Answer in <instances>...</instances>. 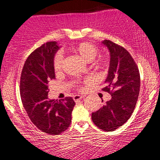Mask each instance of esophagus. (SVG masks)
<instances>
[{"label": "esophagus", "instance_id": "34e87169", "mask_svg": "<svg viewBox=\"0 0 160 160\" xmlns=\"http://www.w3.org/2000/svg\"><path fill=\"white\" fill-rule=\"evenodd\" d=\"M82 97H83V96H80V95H75L73 96V99H74V101H75V102H78L79 100L82 99Z\"/></svg>", "mask_w": 160, "mask_h": 160}]
</instances>
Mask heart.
<instances>
[{
    "label": "heart",
    "mask_w": 160,
    "mask_h": 160,
    "mask_svg": "<svg viewBox=\"0 0 160 160\" xmlns=\"http://www.w3.org/2000/svg\"><path fill=\"white\" fill-rule=\"evenodd\" d=\"M72 51L82 58L86 62H92L93 66L98 69H102L107 65V61L104 57H98L96 58L98 53V49L96 46L88 42H82L71 48ZM62 64V56L57 53L53 58V67L56 72L60 70Z\"/></svg>",
    "instance_id": "heart-1"
}]
</instances>
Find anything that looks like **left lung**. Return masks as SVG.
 <instances>
[{
  "mask_svg": "<svg viewBox=\"0 0 160 160\" xmlns=\"http://www.w3.org/2000/svg\"><path fill=\"white\" fill-rule=\"evenodd\" d=\"M109 48L110 64L106 87L102 91L112 98L102 108L92 113L94 124L104 131L114 130L127 122L136 107L140 91V73L130 53L111 40L102 42Z\"/></svg>",
  "mask_w": 160,
  "mask_h": 160,
  "instance_id": "obj_1",
  "label": "left lung"
}]
</instances>
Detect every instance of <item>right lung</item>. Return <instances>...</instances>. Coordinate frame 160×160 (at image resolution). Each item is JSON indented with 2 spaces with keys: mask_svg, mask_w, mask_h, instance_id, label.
<instances>
[{
  "mask_svg": "<svg viewBox=\"0 0 160 160\" xmlns=\"http://www.w3.org/2000/svg\"><path fill=\"white\" fill-rule=\"evenodd\" d=\"M59 47L48 42L30 53L20 78V96L30 120L38 129L50 135L65 131L72 122L75 102L72 97L49 100L48 83L54 79V55Z\"/></svg>",
  "mask_w": 160,
  "mask_h": 160,
  "instance_id": "1",
  "label": "right lung"
}]
</instances>
